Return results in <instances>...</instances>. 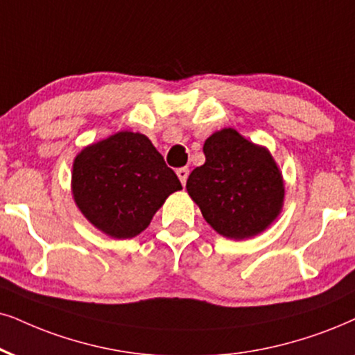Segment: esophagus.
<instances>
[{
	"instance_id": "34e87169",
	"label": "esophagus",
	"mask_w": 355,
	"mask_h": 355,
	"mask_svg": "<svg viewBox=\"0 0 355 355\" xmlns=\"http://www.w3.org/2000/svg\"><path fill=\"white\" fill-rule=\"evenodd\" d=\"M177 175H178V178H180L182 185H185V183H187V178H188V168H187V167L178 168V170H177Z\"/></svg>"
}]
</instances>
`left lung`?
Here are the masks:
<instances>
[{"instance_id": "8db88e82", "label": "left lung", "mask_w": 355, "mask_h": 355, "mask_svg": "<svg viewBox=\"0 0 355 355\" xmlns=\"http://www.w3.org/2000/svg\"><path fill=\"white\" fill-rule=\"evenodd\" d=\"M206 162L187 180L188 195L219 234L244 239L262 232L280 213L284 182L272 155L234 129L206 139Z\"/></svg>"}]
</instances>
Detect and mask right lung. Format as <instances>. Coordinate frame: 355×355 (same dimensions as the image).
Listing matches in <instances>:
<instances>
[{
  "mask_svg": "<svg viewBox=\"0 0 355 355\" xmlns=\"http://www.w3.org/2000/svg\"><path fill=\"white\" fill-rule=\"evenodd\" d=\"M182 183L144 134L118 132L83 149L71 190L85 218L116 239H131Z\"/></svg>",
  "mask_w": 355,
  "mask_h": 355,
  "instance_id": "right-lung-1",
  "label": "right lung"
}]
</instances>
